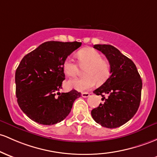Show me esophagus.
<instances>
[{"mask_svg":"<svg viewBox=\"0 0 157 157\" xmlns=\"http://www.w3.org/2000/svg\"><path fill=\"white\" fill-rule=\"evenodd\" d=\"M82 98H88L89 96V93L88 92H82L81 94Z\"/></svg>","mask_w":157,"mask_h":157,"instance_id":"obj_1","label":"esophagus"}]
</instances>
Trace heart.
Masks as SVG:
<instances>
[{
    "label": "heart",
    "instance_id": "heart-1",
    "mask_svg": "<svg viewBox=\"0 0 157 157\" xmlns=\"http://www.w3.org/2000/svg\"><path fill=\"white\" fill-rule=\"evenodd\" d=\"M80 67L86 68L83 78L71 80L68 82L70 87L78 91H86L98 83L102 84L109 78L110 65L103 59L101 53L93 48H83L77 53ZM63 71L67 76L74 77L79 72V65L71 56H68L63 65Z\"/></svg>",
    "mask_w": 157,
    "mask_h": 157
}]
</instances>
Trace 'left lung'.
Returning a JSON list of instances; mask_svg holds the SVG:
<instances>
[{
  "label": "left lung",
  "instance_id": "8db88e82",
  "mask_svg": "<svg viewBox=\"0 0 157 157\" xmlns=\"http://www.w3.org/2000/svg\"><path fill=\"white\" fill-rule=\"evenodd\" d=\"M109 60L111 75L94 91L104 101L91 112L93 119L102 127L116 128L124 124L136 113L141 101L142 82L131 59L110 44H94ZM108 95L105 98V94Z\"/></svg>",
  "mask_w": 157,
  "mask_h": 157
}]
</instances>
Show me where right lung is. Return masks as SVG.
I'll return each mask as SVG.
<instances>
[{
    "label": "right lung",
    "mask_w": 157,
    "mask_h": 157,
    "mask_svg": "<svg viewBox=\"0 0 157 157\" xmlns=\"http://www.w3.org/2000/svg\"><path fill=\"white\" fill-rule=\"evenodd\" d=\"M81 42L50 41L27 53L15 71V94L21 109L31 120L52 125L64 120L80 93H60L65 59Z\"/></svg>",
    "instance_id": "add662e5"
}]
</instances>
